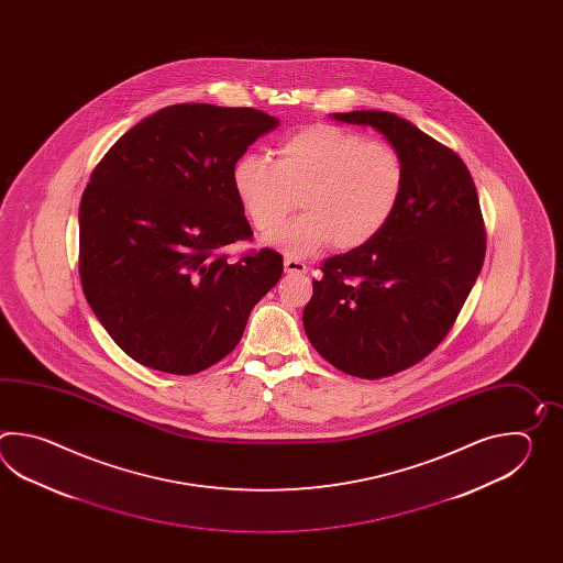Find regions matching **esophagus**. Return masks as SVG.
<instances>
[{
    "label": "esophagus",
    "mask_w": 563,
    "mask_h": 563,
    "mask_svg": "<svg viewBox=\"0 0 563 563\" xmlns=\"http://www.w3.org/2000/svg\"><path fill=\"white\" fill-rule=\"evenodd\" d=\"M284 267H286L287 274H291V276H301V274L308 272V265L303 264V262H299L296 257H286Z\"/></svg>",
    "instance_id": "1"
}]
</instances>
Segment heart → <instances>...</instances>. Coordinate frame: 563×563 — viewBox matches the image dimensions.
<instances>
[{
    "mask_svg": "<svg viewBox=\"0 0 563 563\" xmlns=\"http://www.w3.org/2000/svg\"><path fill=\"white\" fill-rule=\"evenodd\" d=\"M231 185L260 233L276 231L299 197L303 216L269 240L289 255H306L330 241L335 250L352 252L376 240L395 217L407 165L393 144L313 122L277 144L276 163L241 155Z\"/></svg>",
    "mask_w": 563,
    "mask_h": 563,
    "instance_id": "1",
    "label": "heart"
}]
</instances>
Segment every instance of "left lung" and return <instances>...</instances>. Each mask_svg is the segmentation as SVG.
Returning a JSON list of instances; mask_svg holds the SVG:
<instances>
[{"label":"left lung","instance_id":"left-lung-1","mask_svg":"<svg viewBox=\"0 0 563 563\" xmlns=\"http://www.w3.org/2000/svg\"><path fill=\"white\" fill-rule=\"evenodd\" d=\"M334 119L383 132L405 158L407 187L376 240L323 262L303 328L334 368L378 380L419 364L451 332L483 267L487 233L455 151L393 112Z\"/></svg>","mask_w":563,"mask_h":563}]
</instances>
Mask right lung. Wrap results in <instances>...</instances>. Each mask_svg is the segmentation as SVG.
Wrapping results in <instances>:
<instances>
[{"mask_svg":"<svg viewBox=\"0 0 563 563\" xmlns=\"http://www.w3.org/2000/svg\"><path fill=\"white\" fill-rule=\"evenodd\" d=\"M276 126L255 108L175 104L124 132L92 170L80 201V282L139 364L179 376L211 368L279 282L274 250L238 262L223 252L253 238L231 168Z\"/></svg>","mask_w":563,"mask_h":563,"instance_id":"obj_1","label":"right lung"}]
</instances>
